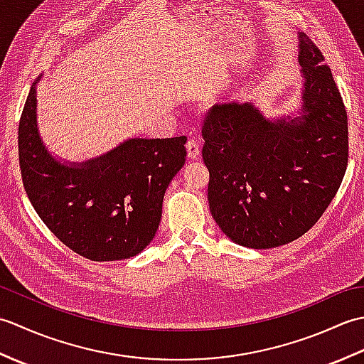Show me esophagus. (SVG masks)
Wrapping results in <instances>:
<instances>
[{"instance_id":"1","label":"esophagus","mask_w":364,"mask_h":364,"mask_svg":"<svg viewBox=\"0 0 364 364\" xmlns=\"http://www.w3.org/2000/svg\"><path fill=\"white\" fill-rule=\"evenodd\" d=\"M186 149H188V156L191 159H198L200 156V144L194 139H191V141L186 144Z\"/></svg>"}]
</instances>
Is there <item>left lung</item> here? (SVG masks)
Here are the masks:
<instances>
[{
    "label": "left lung",
    "mask_w": 364,
    "mask_h": 364,
    "mask_svg": "<svg viewBox=\"0 0 364 364\" xmlns=\"http://www.w3.org/2000/svg\"><path fill=\"white\" fill-rule=\"evenodd\" d=\"M300 107L267 117L253 102L214 105L205 115L208 202L223 235L272 249L305 235L335 197L347 167V114L330 68L299 34Z\"/></svg>",
    "instance_id": "obj_1"
}]
</instances>
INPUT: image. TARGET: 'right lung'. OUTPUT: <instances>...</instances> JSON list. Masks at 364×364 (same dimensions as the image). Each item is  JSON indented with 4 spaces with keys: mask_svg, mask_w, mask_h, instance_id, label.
<instances>
[{
    "mask_svg": "<svg viewBox=\"0 0 364 364\" xmlns=\"http://www.w3.org/2000/svg\"><path fill=\"white\" fill-rule=\"evenodd\" d=\"M18 125L23 184L38 218L68 249L92 261L141 253L156 235L162 200L186 162L188 137L127 139L102 156L59 159L37 125V82Z\"/></svg>",
    "mask_w": 364,
    "mask_h": 364,
    "instance_id": "add662e5",
    "label": "right lung"
}]
</instances>
